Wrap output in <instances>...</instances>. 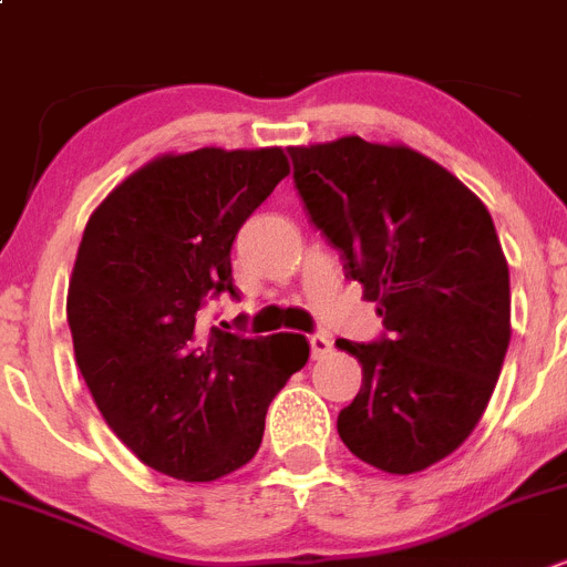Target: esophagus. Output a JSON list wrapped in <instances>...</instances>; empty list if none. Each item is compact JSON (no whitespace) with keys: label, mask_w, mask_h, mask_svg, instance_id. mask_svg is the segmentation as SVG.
Returning a JSON list of instances; mask_svg holds the SVG:
<instances>
[{"label":"esophagus","mask_w":567,"mask_h":567,"mask_svg":"<svg viewBox=\"0 0 567 567\" xmlns=\"http://www.w3.org/2000/svg\"><path fill=\"white\" fill-rule=\"evenodd\" d=\"M309 346H311V357H315V360H326V357L331 354L334 342H331V337H326V334H311Z\"/></svg>","instance_id":"esophagus-1"}]
</instances>
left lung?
Segmentation results:
<instances>
[{
    "instance_id": "left-lung-1",
    "label": "left lung",
    "mask_w": 567,
    "mask_h": 567,
    "mask_svg": "<svg viewBox=\"0 0 567 567\" xmlns=\"http://www.w3.org/2000/svg\"><path fill=\"white\" fill-rule=\"evenodd\" d=\"M289 154L309 219L388 329L368 346L337 340L362 365L337 433L377 470H427L477 427L512 340L508 264L489 210L402 143L351 134Z\"/></svg>"
}]
</instances>
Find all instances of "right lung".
Listing matches in <instances>:
<instances>
[{
  "instance_id": "1",
  "label": "right lung",
  "mask_w": 567,
  "mask_h": 567,
  "mask_svg": "<svg viewBox=\"0 0 567 567\" xmlns=\"http://www.w3.org/2000/svg\"><path fill=\"white\" fill-rule=\"evenodd\" d=\"M287 174L278 145L159 154L83 230L66 292L75 362L112 433L176 481L249 464L269 402L309 360L303 334L241 337L199 315L236 295V233Z\"/></svg>"
}]
</instances>
